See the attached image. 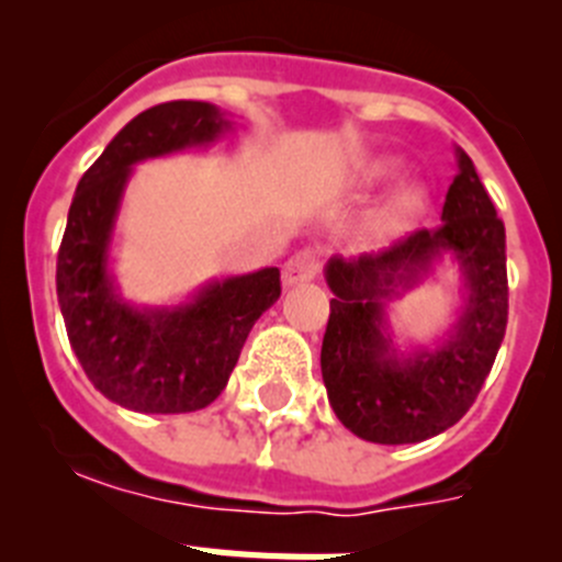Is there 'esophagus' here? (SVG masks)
I'll return each mask as SVG.
<instances>
[{
	"instance_id": "1",
	"label": "esophagus",
	"mask_w": 562,
	"mask_h": 562,
	"mask_svg": "<svg viewBox=\"0 0 562 562\" xmlns=\"http://www.w3.org/2000/svg\"><path fill=\"white\" fill-rule=\"evenodd\" d=\"M317 272H321V258L315 250H301L290 258L284 265V286H297L306 284V281H315Z\"/></svg>"
}]
</instances>
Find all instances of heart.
I'll return each instance as SVG.
<instances>
[{
    "instance_id": "obj_1",
    "label": "heart",
    "mask_w": 562,
    "mask_h": 562,
    "mask_svg": "<svg viewBox=\"0 0 562 562\" xmlns=\"http://www.w3.org/2000/svg\"><path fill=\"white\" fill-rule=\"evenodd\" d=\"M396 171H400V162L391 160V157H380V160H371L357 168L349 182L355 188H374L380 182L391 180ZM428 202L430 193L422 182H402L396 191L389 193V200L369 213V220L362 225V233L371 241H385V238L400 236V233L411 231L425 216Z\"/></svg>"
}]
</instances>
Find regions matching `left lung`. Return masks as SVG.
Wrapping results in <instances>:
<instances>
[{
  "label": "left lung",
  "mask_w": 562,
  "mask_h": 562,
  "mask_svg": "<svg viewBox=\"0 0 562 562\" xmlns=\"http://www.w3.org/2000/svg\"><path fill=\"white\" fill-rule=\"evenodd\" d=\"M441 225L351 261L331 258L321 371L337 419L374 445H416L470 411L506 331V233L473 160L456 146ZM450 260L462 272L454 324L430 347L400 350L387 304Z\"/></svg>",
  "instance_id": "obj_1"
}]
</instances>
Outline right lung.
Listing matches in <instances>:
<instances>
[{
  "label": "right lung",
  "instance_id": "1",
  "mask_svg": "<svg viewBox=\"0 0 562 562\" xmlns=\"http://www.w3.org/2000/svg\"><path fill=\"white\" fill-rule=\"evenodd\" d=\"M233 132L205 101L151 106L114 134L76 188L56 267L69 346L106 400L137 414H191L225 391L252 324L281 297L278 267L213 278L180 304L140 306L112 270L114 227L134 166Z\"/></svg>",
  "mask_w": 562,
  "mask_h": 562
}]
</instances>
